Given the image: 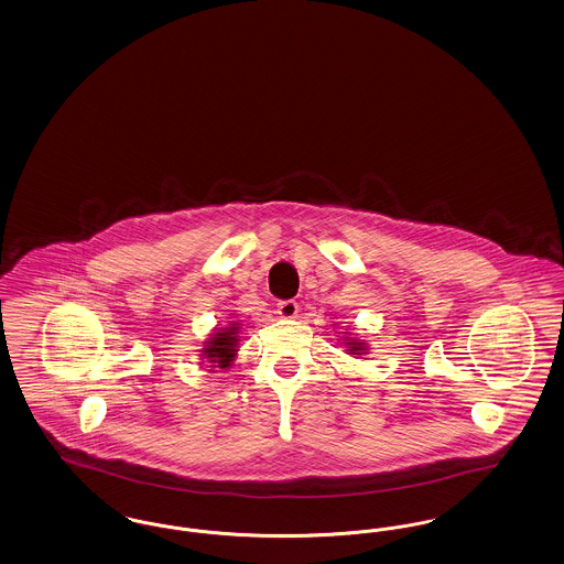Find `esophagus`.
<instances>
[{
	"instance_id": "esophagus-1",
	"label": "esophagus",
	"mask_w": 564,
	"mask_h": 564,
	"mask_svg": "<svg viewBox=\"0 0 564 564\" xmlns=\"http://www.w3.org/2000/svg\"><path fill=\"white\" fill-rule=\"evenodd\" d=\"M297 302L295 300H283V302H279L276 304V315L281 317V319H294L295 315H297Z\"/></svg>"
}]
</instances>
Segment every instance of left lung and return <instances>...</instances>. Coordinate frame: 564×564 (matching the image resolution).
<instances>
[{
    "instance_id": "obj_1",
    "label": "left lung",
    "mask_w": 564,
    "mask_h": 564,
    "mask_svg": "<svg viewBox=\"0 0 564 564\" xmlns=\"http://www.w3.org/2000/svg\"><path fill=\"white\" fill-rule=\"evenodd\" d=\"M340 336H343V343H345V347H347V352L352 355V357L366 355V352L370 350V347H368V343H366V340L350 336L349 332H340Z\"/></svg>"
}]
</instances>
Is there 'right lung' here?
Wrapping results in <instances>:
<instances>
[{
    "label": "right lung",
    "instance_id": "right-lung-1",
    "mask_svg": "<svg viewBox=\"0 0 564 564\" xmlns=\"http://www.w3.org/2000/svg\"><path fill=\"white\" fill-rule=\"evenodd\" d=\"M241 340V323L230 322L226 327H215L214 334L203 345V361H207L215 372V368L226 370L232 366Z\"/></svg>",
    "mask_w": 564,
    "mask_h": 564
}]
</instances>
